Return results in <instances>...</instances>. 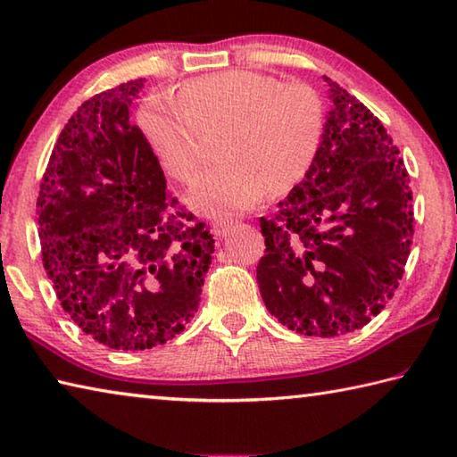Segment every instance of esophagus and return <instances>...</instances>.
<instances>
[{
  "mask_svg": "<svg viewBox=\"0 0 457 457\" xmlns=\"http://www.w3.org/2000/svg\"><path fill=\"white\" fill-rule=\"evenodd\" d=\"M229 228H231V223L229 221H218V223H213V236L215 237H226L228 236V231H229Z\"/></svg>",
  "mask_w": 457,
  "mask_h": 457,
  "instance_id": "esophagus-1",
  "label": "esophagus"
}]
</instances>
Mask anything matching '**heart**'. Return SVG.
Segmentation results:
<instances>
[{
  "mask_svg": "<svg viewBox=\"0 0 457 457\" xmlns=\"http://www.w3.org/2000/svg\"><path fill=\"white\" fill-rule=\"evenodd\" d=\"M138 127L165 171L185 183L207 161L204 133L223 130V163L187 197L195 212L223 218L252 210L268 187L280 193L304 179L322 143L324 106L308 84L228 71L185 84L179 100L165 92L149 96Z\"/></svg>",
  "mask_w": 457,
  "mask_h": 457,
  "instance_id": "b5f03b06",
  "label": "heart"
}]
</instances>
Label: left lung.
Segmentation results:
<instances>
[{
    "label": "left lung",
    "mask_w": 457,
    "mask_h": 457,
    "mask_svg": "<svg viewBox=\"0 0 457 457\" xmlns=\"http://www.w3.org/2000/svg\"><path fill=\"white\" fill-rule=\"evenodd\" d=\"M311 171L262 218L270 314L306 337L353 332L393 298L413 237V197L381 120L337 82Z\"/></svg>",
    "instance_id": "obj_1"
}]
</instances>
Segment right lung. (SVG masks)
I'll return each mask as SVG.
<instances>
[{
	"label": "right lung",
	"instance_id": "obj_1",
	"mask_svg": "<svg viewBox=\"0 0 457 457\" xmlns=\"http://www.w3.org/2000/svg\"><path fill=\"white\" fill-rule=\"evenodd\" d=\"M145 80L87 100L54 146L37 195L44 268L68 316L100 345L145 351L197 312L213 237L177 199L130 106Z\"/></svg>",
	"mask_w": 457,
	"mask_h": 457
}]
</instances>
